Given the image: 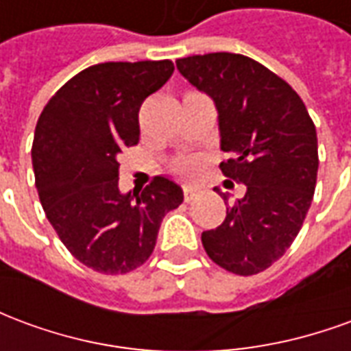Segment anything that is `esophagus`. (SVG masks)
<instances>
[{"label":"esophagus","mask_w":351,"mask_h":351,"mask_svg":"<svg viewBox=\"0 0 351 351\" xmlns=\"http://www.w3.org/2000/svg\"><path fill=\"white\" fill-rule=\"evenodd\" d=\"M197 190H195V188H193V186H186V188H184V201H186V203H191V201H195V199H197Z\"/></svg>","instance_id":"obj_1"}]
</instances>
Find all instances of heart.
<instances>
[{
  "label": "heart",
  "mask_w": 351,
  "mask_h": 351,
  "mask_svg": "<svg viewBox=\"0 0 351 351\" xmlns=\"http://www.w3.org/2000/svg\"><path fill=\"white\" fill-rule=\"evenodd\" d=\"M173 171L178 176H193L197 171V161L191 160V158H182L173 165Z\"/></svg>",
  "instance_id": "obj_1"
}]
</instances>
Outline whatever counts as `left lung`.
Returning <instances> with one entry per match:
<instances>
[{
  "label": "left lung",
  "mask_w": 351,
  "mask_h": 351,
  "mask_svg": "<svg viewBox=\"0 0 351 351\" xmlns=\"http://www.w3.org/2000/svg\"><path fill=\"white\" fill-rule=\"evenodd\" d=\"M176 67L216 103L221 150L231 154L221 173L246 186L220 228L203 231L205 252L226 271L258 274L286 254L306 218L319 163L316 125L293 88L252 58L213 52L180 58Z\"/></svg>",
  "instance_id": "8db88e82"
}]
</instances>
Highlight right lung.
<instances>
[{
  "mask_svg": "<svg viewBox=\"0 0 351 351\" xmlns=\"http://www.w3.org/2000/svg\"><path fill=\"white\" fill-rule=\"evenodd\" d=\"M175 71L171 60L107 62L65 82L43 108L32 161L52 228L80 263L125 274L150 258L163 216L180 205V186L163 176L120 193L118 156L137 145L138 108Z\"/></svg>",
  "mask_w": 351,
  "mask_h": 351,
  "instance_id": "add662e5",
  "label": "right lung"
}]
</instances>
